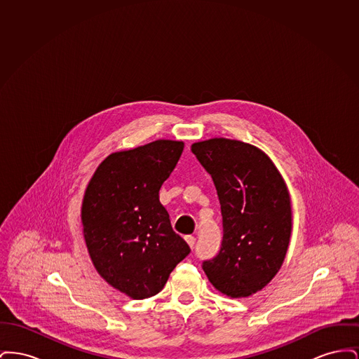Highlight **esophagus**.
<instances>
[{
	"label": "esophagus",
	"instance_id": "1",
	"mask_svg": "<svg viewBox=\"0 0 359 359\" xmlns=\"http://www.w3.org/2000/svg\"><path fill=\"white\" fill-rule=\"evenodd\" d=\"M184 239H186V242L189 245V248H194V245H195V242H196V238H195L194 236H186Z\"/></svg>",
	"mask_w": 359,
	"mask_h": 359
}]
</instances>
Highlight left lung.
I'll return each instance as SVG.
<instances>
[{"label": "left lung", "instance_id": "left-lung-1", "mask_svg": "<svg viewBox=\"0 0 359 359\" xmlns=\"http://www.w3.org/2000/svg\"><path fill=\"white\" fill-rule=\"evenodd\" d=\"M191 151L211 175L222 211V246L203 271L223 294L249 297L272 281L287 256L290 191L269 156L252 144L215 137Z\"/></svg>", "mask_w": 359, "mask_h": 359}]
</instances>
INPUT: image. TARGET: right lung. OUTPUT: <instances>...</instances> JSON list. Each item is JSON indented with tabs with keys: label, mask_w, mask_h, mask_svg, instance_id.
Returning a JSON list of instances; mask_svg holds the SVG:
<instances>
[{
	"label": "right lung",
	"mask_w": 359,
	"mask_h": 359,
	"mask_svg": "<svg viewBox=\"0 0 359 359\" xmlns=\"http://www.w3.org/2000/svg\"><path fill=\"white\" fill-rule=\"evenodd\" d=\"M183 148V141L156 140L109 154L86 188L81 218L93 265L130 299L157 294L191 252L158 201Z\"/></svg>",
	"instance_id": "obj_1"
}]
</instances>
